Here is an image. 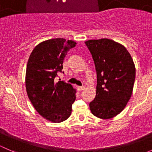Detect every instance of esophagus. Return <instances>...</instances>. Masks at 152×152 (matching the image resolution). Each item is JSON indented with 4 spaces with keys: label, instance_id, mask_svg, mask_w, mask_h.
Wrapping results in <instances>:
<instances>
[{
    "label": "esophagus",
    "instance_id": "obj_1",
    "mask_svg": "<svg viewBox=\"0 0 152 152\" xmlns=\"http://www.w3.org/2000/svg\"><path fill=\"white\" fill-rule=\"evenodd\" d=\"M77 89L79 91H82V90H83L85 89V87L84 86H79V87H77Z\"/></svg>",
    "mask_w": 152,
    "mask_h": 152
}]
</instances>
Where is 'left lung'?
I'll list each match as a JSON object with an SVG mask.
<instances>
[{"label": "left lung", "mask_w": 152, "mask_h": 152, "mask_svg": "<svg viewBox=\"0 0 152 152\" xmlns=\"http://www.w3.org/2000/svg\"><path fill=\"white\" fill-rule=\"evenodd\" d=\"M97 74L96 96L91 113L102 119L115 117L124 110L132 93L135 67L125 47L110 39L86 41Z\"/></svg>", "instance_id": "8db88e82"}]
</instances>
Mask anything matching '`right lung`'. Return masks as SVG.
I'll return each instance as SVG.
<instances>
[{
  "instance_id": "obj_1",
  "label": "right lung",
  "mask_w": 152,
  "mask_h": 152,
  "mask_svg": "<svg viewBox=\"0 0 152 152\" xmlns=\"http://www.w3.org/2000/svg\"><path fill=\"white\" fill-rule=\"evenodd\" d=\"M76 45L63 38L50 39L38 44L29 56L26 73L28 99L41 116L53 123L70 117L76 100V91L71 85L54 81L62 72L67 53Z\"/></svg>"
}]
</instances>
